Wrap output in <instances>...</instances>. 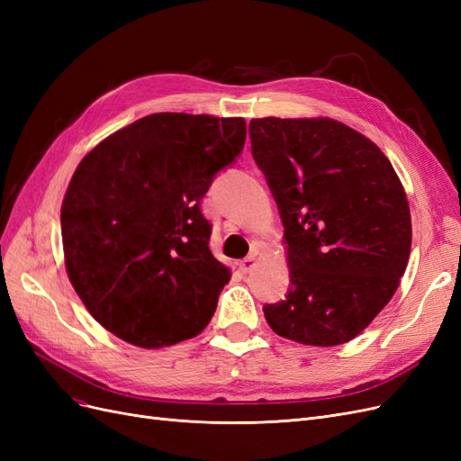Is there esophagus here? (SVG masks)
Segmentation results:
<instances>
[{
	"label": "esophagus",
	"mask_w": 461,
	"mask_h": 461,
	"mask_svg": "<svg viewBox=\"0 0 461 461\" xmlns=\"http://www.w3.org/2000/svg\"><path fill=\"white\" fill-rule=\"evenodd\" d=\"M258 265V259H256V256H248V258H244L242 261H240V269H242V273H249L252 271L254 267Z\"/></svg>",
	"instance_id": "34e87169"
}]
</instances>
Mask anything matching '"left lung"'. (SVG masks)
<instances>
[{
  "label": "left lung",
  "mask_w": 461,
  "mask_h": 461,
  "mask_svg": "<svg viewBox=\"0 0 461 461\" xmlns=\"http://www.w3.org/2000/svg\"><path fill=\"white\" fill-rule=\"evenodd\" d=\"M252 156L285 227L290 290L263 308L288 340L356 339L408 267L411 215L393 163L367 136L329 117L249 121Z\"/></svg>",
  "instance_id": "8db88e82"
}]
</instances>
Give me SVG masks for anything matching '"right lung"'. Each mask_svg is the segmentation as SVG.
I'll return each instance as SVG.
<instances>
[{"instance_id":"1","label":"right lung","mask_w":461,"mask_h":461,"mask_svg":"<svg viewBox=\"0 0 461 461\" xmlns=\"http://www.w3.org/2000/svg\"><path fill=\"white\" fill-rule=\"evenodd\" d=\"M244 142L242 117L153 113L78 163L61 205L65 267L121 340L173 346L212 321L230 269L209 249L200 200Z\"/></svg>"}]
</instances>
